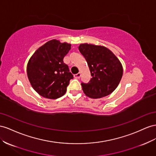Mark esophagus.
<instances>
[{
    "mask_svg": "<svg viewBox=\"0 0 156 156\" xmlns=\"http://www.w3.org/2000/svg\"><path fill=\"white\" fill-rule=\"evenodd\" d=\"M74 77L76 78V79H79L80 77H81V73H77V74L74 75Z\"/></svg>",
    "mask_w": 156,
    "mask_h": 156,
    "instance_id": "34e87169",
    "label": "esophagus"
}]
</instances>
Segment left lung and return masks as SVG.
<instances>
[{
  "instance_id": "1",
  "label": "left lung",
  "mask_w": 156,
  "mask_h": 156,
  "mask_svg": "<svg viewBox=\"0 0 156 156\" xmlns=\"http://www.w3.org/2000/svg\"><path fill=\"white\" fill-rule=\"evenodd\" d=\"M79 50L87 60L92 78L81 83L83 90L91 98L110 94L118 86L123 75V66L115 54L100 45L81 44Z\"/></svg>"
}]
</instances>
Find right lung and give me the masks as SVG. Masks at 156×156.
<instances>
[{"instance_id":"1","label":"right lung","mask_w":156,"mask_h":156,"mask_svg":"<svg viewBox=\"0 0 156 156\" xmlns=\"http://www.w3.org/2000/svg\"><path fill=\"white\" fill-rule=\"evenodd\" d=\"M71 44L52 39L38 48L27 63V73L32 87L44 98L64 95L73 75L63 61Z\"/></svg>"}]
</instances>
